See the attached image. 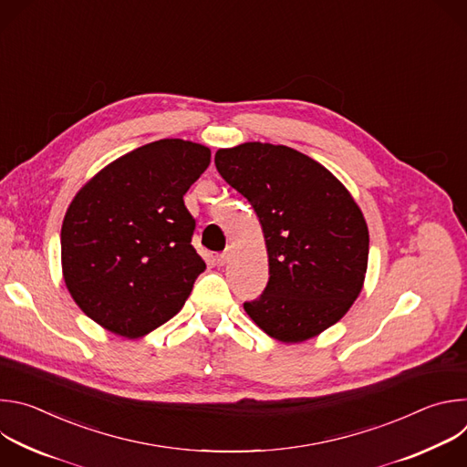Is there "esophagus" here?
Returning a JSON list of instances; mask_svg holds the SVG:
<instances>
[{
  "mask_svg": "<svg viewBox=\"0 0 467 467\" xmlns=\"http://www.w3.org/2000/svg\"><path fill=\"white\" fill-rule=\"evenodd\" d=\"M216 264L218 265H225L227 264V260H229V253L227 251H223V253H220V254H216Z\"/></svg>",
  "mask_w": 467,
  "mask_h": 467,
  "instance_id": "1",
  "label": "esophagus"
}]
</instances>
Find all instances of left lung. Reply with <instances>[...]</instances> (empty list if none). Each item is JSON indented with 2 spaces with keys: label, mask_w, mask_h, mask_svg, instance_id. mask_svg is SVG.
I'll list each match as a JSON object with an SVG mask.
<instances>
[{
  "label": "left lung",
  "mask_w": 467,
  "mask_h": 467,
  "mask_svg": "<svg viewBox=\"0 0 467 467\" xmlns=\"http://www.w3.org/2000/svg\"><path fill=\"white\" fill-rule=\"evenodd\" d=\"M214 162L254 209L268 247L270 281L244 303L249 317L285 344L340 321L362 290L369 253L366 220L348 188L286 146L245 142L218 150Z\"/></svg>",
  "instance_id": "8db88e82"
}]
</instances>
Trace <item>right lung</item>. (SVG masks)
Returning <instances> with one entry per match:
<instances>
[{"label":"right lung","instance_id":"add662e5","mask_svg":"<svg viewBox=\"0 0 467 467\" xmlns=\"http://www.w3.org/2000/svg\"><path fill=\"white\" fill-rule=\"evenodd\" d=\"M209 164V148L164 139L116 159L74 197L60 229L62 275L103 328L140 338L182 308L207 268L182 195Z\"/></svg>","mask_w":467,"mask_h":467}]
</instances>
